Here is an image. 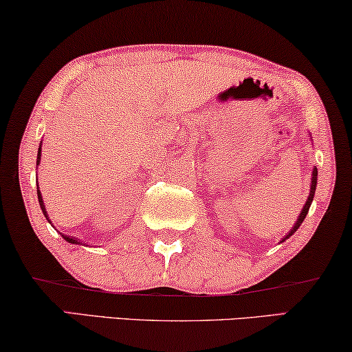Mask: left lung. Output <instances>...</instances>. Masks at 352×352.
Listing matches in <instances>:
<instances>
[{
  "label": "left lung",
  "instance_id": "8db88e82",
  "mask_svg": "<svg viewBox=\"0 0 352 352\" xmlns=\"http://www.w3.org/2000/svg\"><path fill=\"white\" fill-rule=\"evenodd\" d=\"M316 187H317V168L314 166V170H312V176H311V187H309V197H307V200H306V204H305V206H302V210H301V213H300V216H298V219H296V223L293 224V228L288 230V234L285 235V237L282 239V242H285L287 239H290L293 234L296 232L298 230V228H300V226L302 224V221H305V218H306V214H307V211H309V206H311V204H312V200H314V194H316Z\"/></svg>",
  "mask_w": 352,
  "mask_h": 352
}]
</instances>
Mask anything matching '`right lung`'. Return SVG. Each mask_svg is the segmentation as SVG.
I'll return each instance as SVG.
<instances>
[{"mask_svg": "<svg viewBox=\"0 0 352 352\" xmlns=\"http://www.w3.org/2000/svg\"><path fill=\"white\" fill-rule=\"evenodd\" d=\"M40 160H41V142H40V147H38V155H36V165H40ZM36 194H38V201H40V206H41V211H43V214H45V218L50 221V216H47V211H46V206H45V201H43V197H41V192H40V187H38V184H36ZM50 224H51V221H50ZM52 228H54V226H52ZM62 237L65 239V242H69V243H74V245H83L80 242L78 239H75V237H72V235H65V234H62Z\"/></svg>", "mask_w": 352, "mask_h": 352, "instance_id": "1", "label": "right lung"}]
</instances>
